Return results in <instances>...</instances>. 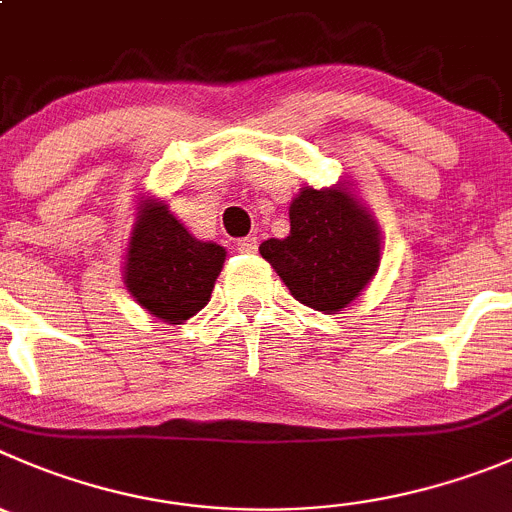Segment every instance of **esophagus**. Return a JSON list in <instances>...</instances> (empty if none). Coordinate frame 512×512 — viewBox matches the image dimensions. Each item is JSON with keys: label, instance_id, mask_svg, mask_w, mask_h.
<instances>
[{"label": "esophagus", "instance_id": "34e87169", "mask_svg": "<svg viewBox=\"0 0 512 512\" xmlns=\"http://www.w3.org/2000/svg\"><path fill=\"white\" fill-rule=\"evenodd\" d=\"M236 248L241 253H256V238L248 236V238H241V241L236 243Z\"/></svg>", "mask_w": 512, "mask_h": 512}]
</instances>
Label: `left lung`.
<instances>
[{"label":"left lung","instance_id":"obj_1","mask_svg":"<svg viewBox=\"0 0 512 512\" xmlns=\"http://www.w3.org/2000/svg\"><path fill=\"white\" fill-rule=\"evenodd\" d=\"M291 231L259 246L299 304L324 314L347 309L374 279L382 236L349 183L304 186L289 206Z\"/></svg>","mask_w":512,"mask_h":512}]
</instances>
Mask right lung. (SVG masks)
Returning <instances> with one entry per match:
<instances>
[{
    "label": "right lung",
    "mask_w": 512,
    "mask_h": 512,
    "mask_svg": "<svg viewBox=\"0 0 512 512\" xmlns=\"http://www.w3.org/2000/svg\"><path fill=\"white\" fill-rule=\"evenodd\" d=\"M226 248L193 236L160 198H140L128 236L123 281L130 296L165 324H183L211 301Z\"/></svg>",
    "instance_id": "right-lung-1"
}]
</instances>
